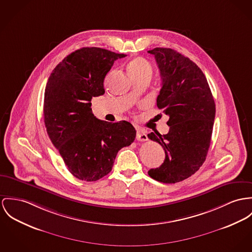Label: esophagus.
<instances>
[{
  "label": "esophagus",
  "mask_w": 252,
  "mask_h": 252,
  "mask_svg": "<svg viewBox=\"0 0 252 252\" xmlns=\"http://www.w3.org/2000/svg\"><path fill=\"white\" fill-rule=\"evenodd\" d=\"M136 139L138 141H141V142H144V141H147L148 140V136L146 134V131L142 128H137V135H136Z\"/></svg>",
  "instance_id": "34e87169"
}]
</instances>
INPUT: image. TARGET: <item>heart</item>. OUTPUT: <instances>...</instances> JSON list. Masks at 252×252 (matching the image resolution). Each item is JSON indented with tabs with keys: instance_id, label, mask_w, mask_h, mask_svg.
Segmentation results:
<instances>
[{
	"instance_id": "obj_1",
	"label": "heart",
	"mask_w": 252,
	"mask_h": 252,
	"mask_svg": "<svg viewBox=\"0 0 252 252\" xmlns=\"http://www.w3.org/2000/svg\"><path fill=\"white\" fill-rule=\"evenodd\" d=\"M127 71L132 78H138L147 74H152V65L146 58H133L127 65Z\"/></svg>"
}]
</instances>
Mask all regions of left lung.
I'll list each match as a JSON object with an SVG mask.
<instances>
[{
  "label": "left lung",
  "instance_id": "obj_1",
  "mask_svg": "<svg viewBox=\"0 0 252 252\" xmlns=\"http://www.w3.org/2000/svg\"><path fill=\"white\" fill-rule=\"evenodd\" d=\"M155 56L162 79L157 107L169 116L167 134L151 132L149 139L165 151L163 164L149 175L163 183H176L194 174L203 164L213 131L216 105L198 66L169 48L148 51Z\"/></svg>",
  "mask_w": 252,
  "mask_h": 252
}]
</instances>
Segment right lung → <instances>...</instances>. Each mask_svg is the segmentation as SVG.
<instances>
[{"label":"right lung","mask_w":252,"mask_h":252,"mask_svg":"<svg viewBox=\"0 0 252 252\" xmlns=\"http://www.w3.org/2000/svg\"><path fill=\"white\" fill-rule=\"evenodd\" d=\"M126 55L101 48H81L53 70L45 89L44 123L69 172L96 181L112 170L118 152L134 141L126 121L108 123L94 116L91 99L104 94L103 80Z\"/></svg>","instance_id":"add662e5"}]
</instances>
